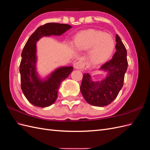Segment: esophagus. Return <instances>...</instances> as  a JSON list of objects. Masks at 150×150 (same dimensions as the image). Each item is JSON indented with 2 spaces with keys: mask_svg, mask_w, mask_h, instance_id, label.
<instances>
[{
  "mask_svg": "<svg viewBox=\"0 0 150 150\" xmlns=\"http://www.w3.org/2000/svg\"><path fill=\"white\" fill-rule=\"evenodd\" d=\"M73 66L75 69H83L85 67V64L84 62L79 61L78 62H75L73 64Z\"/></svg>",
  "mask_w": 150,
  "mask_h": 150,
  "instance_id": "1",
  "label": "esophagus"
}]
</instances>
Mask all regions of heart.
I'll return each instance as SVG.
<instances>
[{
	"label": "heart",
	"instance_id": "b5f03b06",
	"mask_svg": "<svg viewBox=\"0 0 150 150\" xmlns=\"http://www.w3.org/2000/svg\"><path fill=\"white\" fill-rule=\"evenodd\" d=\"M74 44L80 50L93 48L90 57L95 63L106 60L115 49V42L111 36L96 30H88L80 33L76 37Z\"/></svg>",
	"mask_w": 150,
	"mask_h": 150
}]
</instances>
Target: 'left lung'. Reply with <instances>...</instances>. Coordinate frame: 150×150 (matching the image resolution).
Instances as JSON below:
<instances>
[{"label":"left lung","mask_w":150,"mask_h":150,"mask_svg":"<svg viewBox=\"0 0 150 150\" xmlns=\"http://www.w3.org/2000/svg\"><path fill=\"white\" fill-rule=\"evenodd\" d=\"M116 41V51L114 56L100 68L108 72L106 78L95 82L88 73L83 75L81 92L86 102L93 106L103 107L111 104L123 86L125 74L128 68L127 51L117 34Z\"/></svg>","instance_id":"8db88e82"}]
</instances>
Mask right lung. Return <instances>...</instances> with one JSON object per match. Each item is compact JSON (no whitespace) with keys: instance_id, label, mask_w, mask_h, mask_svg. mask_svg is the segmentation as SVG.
<instances>
[{"instance_id":"1","label":"right lung","mask_w":150,"mask_h":150,"mask_svg":"<svg viewBox=\"0 0 150 150\" xmlns=\"http://www.w3.org/2000/svg\"><path fill=\"white\" fill-rule=\"evenodd\" d=\"M70 28V25L59 23L40 26L30 36L22 52L19 66L21 89L27 99L35 106L45 108L52 105L57 98L62 81L73 69L71 66L62 67L54 71L46 80L40 79L35 71L36 42L43 36L60 35Z\"/></svg>"}]
</instances>
